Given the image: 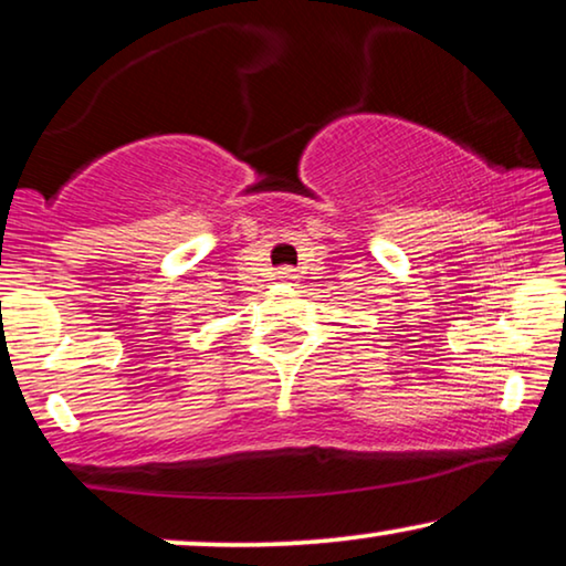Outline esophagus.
Instances as JSON below:
<instances>
[{
  "label": "esophagus",
  "instance_id": "34e87169",
  "mask_svg": "<svg viewBox=\"0 0 566 566\" xmlns=\"http://www.w3.org/2000/svg\"><path fill=\"white\" fill-rule=\"evenodd\" d=\"M277 277H281V281H296V273H293V270L291 268H283L281 270V273H277Z\"/></svg>",
  "mask_w": 566,
  "mask_h": 566
}]
</instances>
